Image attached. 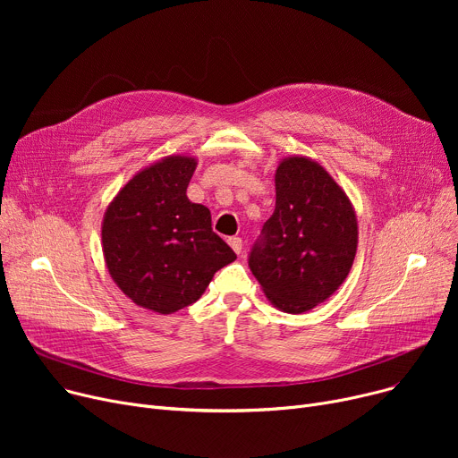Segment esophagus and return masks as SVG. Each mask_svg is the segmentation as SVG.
I'll list each match as a JSON object with an SVG mask.
<instances>
[{
  "label": "esophagus",
  "instance_id": "esophagus-1",
  "mask_svg": "<svg viewBox=\"0 0 458 458\" xmlns=\"http://www.w3.org/2000/svg\"><path fill=\"white\" fill-rule=\"evenodd\" d=\"M228 243H230V247L233 249L235 254H242L243 252V239L242 237H230Z\"/></svg>",
  "mask_w": 458,
  "mask_h": 458
}]
</instances>
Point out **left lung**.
<instances>
[{
  "instance_id": "left-lung-1",
  "label": "left lung",
  "mask_w": 458,
  "mask_h": 458,
  "mask_svg": "<svg viewBox=\"0 0 458 458\" xmlns=\"http://www.w3.org/2000/svg\"><path fill=\"white\" fill-rule=\"evenodd\" d=\"M275 187V211L249 266L275 308L304 314L345 282L358 247L356 211L327 168L306 156L284 157Z\"/></svg>"
}]
</instances>
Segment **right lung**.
Here are the masks:
<instances>
[{
	"instance_id": "add662e5",
	"label": "right lung",
	"mask_w": 458,
	"mask_h": 458,
	"mask_svg": "<svg viewBox=\"0 0 458 458\" xmlns=\"http://www.w3.org/2000/svg\"><path fill=\"white\" fill-rule=\"evenodd\" d=\"M199 161L166 156L120 187L102 221L113 282L137 306L166 316L202 297L235 252L211 230L206 206L187 199Z\"/></svg>"
}]
</instances>
